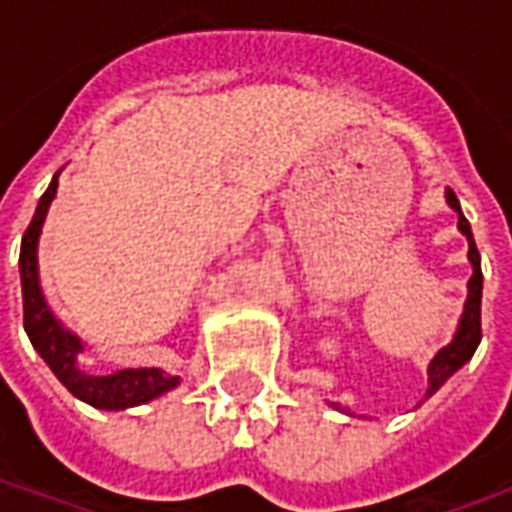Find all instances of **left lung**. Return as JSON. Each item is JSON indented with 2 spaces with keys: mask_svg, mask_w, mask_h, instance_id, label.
<instances>
[{
  "mask_svg": "<svg viewBox=\"0 0 512 512\" xmlns=\"http://www.w3.org/2000/svg\"><path fill=\"white\" fill-rule=\"evenodd\" d=\"M447 202H450V208L458 213V230L466 235V241H469V260H472V279H469V296H466V304H463V315L461 321H458V329H455V337H452L450 343L441 348L439 354L430 359L428 365V392L425 397L436 395V389H439L447 378L455 373V370H461L469 359L477 351V345H480V337H483V329H480V304H483V268H480V252H477V244H474V235L472 227L466 222V216L461 211V202L455 197V191L447 189ZM334 408H340L337 403H332ZM345 411V408H340Z\"/></svg>",
  "mask_w": 512,
  "mask_h": 512,
  "instance_id": "left-lung-1",
  "label": "left lung"
}]
</instances>
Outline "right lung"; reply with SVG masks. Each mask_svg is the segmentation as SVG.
<instances>
[{"instance_id":"obj_1","label":"right lung","mask_w":512,"mask_h":512,"mask_svg":"<svg viewBox=\"0 0 512 512\" xmlns=\"http://www.w3.org/2000/svg\"><path fill=\"white\" fill-rule=\"evenodd\" d=\"M60 172L51 178L49 189L40 197L38 211L29 222L27 233L21 238V296H24V329L29 334L32 348L43 356V362L51 367V373L60 378V384L79 397L84 403L106 411H123V408L142 406L153 397H161L169 389L180 384L178 376H169L158 367H128L117 370L112 376H90L79 367V354H82V340L62 329V323L54 318L49 304L43 299L38 277V241L46 213H49L51 200L57 197L60 186Z\"/></svg>"}]
</instances>
